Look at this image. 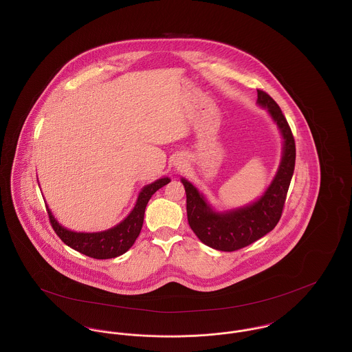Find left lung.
Instances as JSON below:
<instances>
[{"label":"left lung","mask_w":352,"mask_h":352,"mask_svg":"<svg viewBox=\"0 0 352 352\" xmlns=\"http://www.w3.org/2000/svg\"><path fill=\"white\" fill-rule=\"evenodd\" d=\"M257 104L268 109L285 140L276 176L260 199L228 212H217L190 182L182 179L187 194V218L191 229L203 244L218 251L241 250L276 226L294 173L296 141L282 109L261 89H257Z\"/></svg>","instance_id":"obj_1"}]
</instances>
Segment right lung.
<instances>
[{
  "mask_svg": "<svg viewBox=\"0 0 352 352\" xmlns=\"http://www.w3.org/2000/svg\"><path fill=\"white\" fill-rule=\"evenodd\" d=\"M169 182L170 179L164 177L144 187L138 197L135 207L127 215V218H124L119 225L108 230L98 233H77L67 230L66 228L58 223V221L52 217L50 210L47 208L51 226L56 236L74 251L94 258H112L120 256L133 247L137 237L140 236L144 223L145 208L151 195L161 187L166 186Z\"/></svg>",
  "mask_w": 352,
  "mask_h": 352,
  "instance_id": "1",
  "label": "right lung"
}]
</instances>
